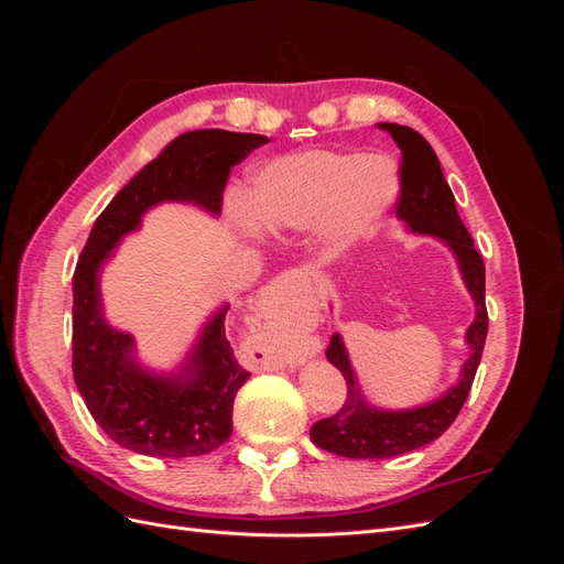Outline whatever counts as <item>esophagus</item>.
<instances>
[{"instance_id":"34e87169","label":"esophagus","mask_w":564,"mask_h":564,"mask_svg":"<svg viewBox=\"0 0 564 564\" xmlns=\"http://www.w3.org/2000/svg\"><path fill=\"white\" fill-rule=\"evenodd\" d=\"M284 282H286V275H282V278H280V280H278V284H275V286H272V289H270V292H272V294H275V292H278V289H282V284H284Z\"/></svg>"}]
</instances>
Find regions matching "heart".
<instances>
[{"label": "heart", "instance_id": "b5f03b06", "mask_svg": "<svg viewBox=\"0 0 564 564\" xmlns=\"http://www.w3.org/2000/svg\"><path fill=\"white\" fill-rule=\"evenodd\" d=\"M395 193V166L379 155L305 150L256 169L235 220L275 237L322 226L329 245L348 247L379 224Z\"/></svg>", "mask_w": 564, "mask_h": 564}]
</instances>
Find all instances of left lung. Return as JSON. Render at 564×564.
Listing matches in <instances>:
<instances>
[{"label": "left lung", "mask_w": 564, "mask_h": 564, "mask_svg": "<svg viewBox=\"0 0 564 564\" xmlns=\"http://www.w3.org/2000/svg\"><path fill=\"white\" fill-rule=\"evenodd\" d=\"M402 152L400 164V199L398 218L409 232L433 235L445 245L458 263L460 280L475 303V319L466 329L468 360L460 367L458 379L429 404L412 409H383L371 404L357 381L344 338L336 332L327 348V360L344 373L348 395L344 406L329 419L317 421L311 429V440L324 452L346 458H390L414 452L445 433L464 406L477 365H480L487 338L485 308V263L477 253L473 237L460 220L452 187L442 174L440 160L431 143L412 127L381 122Z\"/></svg>", "instance_id": "obj_1"}]
</instances>
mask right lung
<instances>
[{"label": "right lung", "mask_w": 564, "mask_h": 564, "mask_svg": "<svg viewBox=\"0 0 564 564\" xmlns=\"http://www.w3.org/2000/svg\"><path fill=\"white\" fill-rule=\"evenodd\" d=\"M268 135L224 129L187 131L145 164L96 218L73 278V373L79 395L100 429L119 447L145 456L185 458L209 454L232 433V402L249 379L226 336L220 308L202 324L176 371L141 365L129 332L104 313L100 270L115 247L139 230L143 214L162 202L195 204L220 214L230 166Z\"/></svg>", "instance_id": "right-lung-1"}]
</instances>
